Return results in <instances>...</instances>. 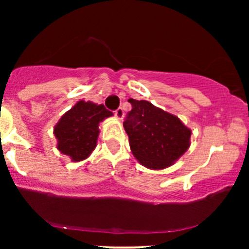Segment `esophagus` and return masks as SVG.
I'll return each mask as SVG.
<instances>
[{"mask_svg":"<svg viewBox=\"0 0 249 249\" xmlns=\"http://www.w3.org/2000/svg\"><path fill=\"white\" fill-rule=\"evenodd\" d=\"M115 115H116L117 118L119 119V121H122V119L124 118V110H123L122 107L117 108V110L115 111Z\"/></svg>","mask_w":249,"mask_h":249,"instance_id":"obj_1","label":"esophagus"}]
</instances>
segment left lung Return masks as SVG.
<instances>
[{"mask_svg":"<svg viewBox=\"0 0 249 249\" xmlns=\"http://www.w3.org/2000/svg\"><path fill=\"white\" fill-rule=\"evenodd\" d=\"M132 110L123 123L132 154L142 166L162 170L188 150L192 131L177 116L147 101L130 98Z\"/></svg>","mask_w":249,"mask_h":249,"instance_id":"left-lung-1","label":"left lung"}]
</instances>
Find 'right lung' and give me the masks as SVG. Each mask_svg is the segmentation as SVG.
Wrapping results in <instances>:
<instances>
[{
  "instance_id": "add662e5",
  "label": "right lung",
  "mask_w": 249,
  "mask_h": 249,
  "mask_svg": "<svg viewBox=\"0 0 249 249\" xmlns=\"http://www.w3.org/2000/svg\"><path fill=\"white\" fill-rule=\"evenodd\" d=\"M112 115L103 104L77 102L53 127L59 152L76 162L87 159L96 148L99 123Z\"/></svg>"
}]
</instances>
